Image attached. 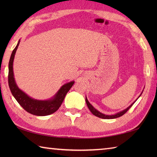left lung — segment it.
<instances>
[{"instance_id": "obj_1", "label": "left lung", "mask_w": 157, "mask_h": 157, "mask_svg": "<svg viewBox=\"0 0 157 157\" xmlns=\"http://www.w3.org/2000/svg\"><path fill=\"white\" fill-rule=\"evenodd\" d=\"M140 94V95H141ZM139 96V97H140ZM138 99V98H137ZM136 99V100H137ZM135 101V102H136ZM86 104H87V106H88V109H90V111H91V113H92L93 115H95V116H96V117H99V118H102V119H115V118H117V117H121V116H122L123 115H124L125 113L128 111V110L132 107V106L134 105V103L135 102H134L132 103V104L131 105H129L128 108L127 109H124L123 110V111H121V112H119V113H116V114H115V115H105V114H103V113H101V112H99L98 111H97V110H96L94 106H93L89 102V101H88V99H87V98H86Z\"/></svg>"}]
</instances>
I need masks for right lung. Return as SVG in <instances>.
Segmentation results:
<instances>
[{"label": "right lung", "instance_id": "right-lung-1", "mask_svg": "<svg viewBox=\"0 0 157 157\" xmlns=\"http://www.w3.org/2000/svg\"><path fill=\"white\" fill-rule=\"evenodd\" d=\"M19 42L20 40H19L16 47L13 51L9 63L8 82L9 88L11 90L12 94L23 109H25L26 111L32 115L46 116L52 114L57 111L61 106L67 93L71 89L74 84V82L73 81L67 83L63 85L51 99L47 100V101H39V100H36L29 97L17 86L14 74H13V60H14L15 52L18 48Z\"/></svg>", "mask_w": 157, "mask_h": 157}]
</instances>
